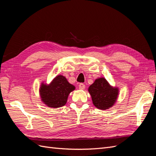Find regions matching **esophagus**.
Returning <instances> with one entry per match:
<instances>
[{
	"instance_id": "34e87169",
	"label": "esophagus",
	"mask_w": 156,
	"mask_h": 156,
	"mask_svg": "<svg viewBox=\"0 0 156 156\" xmlns=\"http://www.w3.org/2000/svg\"><path fill=\"white\" fill-rule=\"evenodd\" d=\"M79 88L80 90H84V88H85V85H84V84L83 83H80L79 85Z\"/></svg>"
}]
</instances>
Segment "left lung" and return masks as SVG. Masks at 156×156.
Instances as JSON below:
<instances>
[{
    "mask_svg": "<svg viewBox=\"0 0 156 156\" xmlns=\"http://www.w3.org/2000/svg\"><path fill=\"white\" fill-rule=\"evenodd\" d=\"M93 104L101 110L108 109L116 102L119 88L110 86L107 80L103 78L97 79L88 88Z\"/></svg>",
    "mask_w": 156,
    "mask_h": 156,
    "instance_id": "obj_1",
    "label": "left lung"
}]
</instances>
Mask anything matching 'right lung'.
Masks as SVG:
<instances>
[{
  "mask_svg": "<svg viewBox=\"0 0 156 156\" xmlns=\"http://www.w3.org/2000/svg\"><path fill=\"white\" fill-rule=\"evenodd\" d=\"M62 75H57L49 85L42 83L40 89L41 100L49 107L58 108L67 102L69 94L75 90Z\"/></svg>",
  "mask_w": 156,
  "mask_h": 156,
  "instance_id": "right-lung-1",
  "label": "right lung"
}]
</instances>
